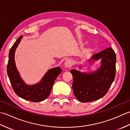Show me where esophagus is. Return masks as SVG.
I'll return each instance as SVG.
<instances>
[{"instance_id":"34e87169","label":"esophagus","mask_w":130,"mask_h":130,"mask_svg":"<svg viewBox=\"0 0 130 130\" xmlns=\"http://www.w3.org/2000/svg\"><path fill=\"white\" fill-rule=\"evenodd\" d=\"M73 61L71 59H68L66 60V61L64 63V65L66 68H69L71 67H72L73 65Z\"/></svg>"}]
</instances>
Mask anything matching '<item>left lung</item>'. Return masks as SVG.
<instances>
[{
  "instance_id": "1",
  "label": "left lung",
  "mask_w": 130,
  "mask_h": 130,
  "mask_svg": "<svg viewBox=\"0 0 130 130\" xmlns=\"http://www.w3.org/2000/svg\"><path fill=\"white\" fill-rule=\"evenodd\" d=\"M101 60L98 69L92 72H81L75 69L70 70L73 76V89L78 101L83 103L98 100L106 94L116 75V54L111 47L107 48L93 55L88 61L92 65L94 61ZM81 66L79 68L82 69Z\"/></svg>"
}]
</instances>
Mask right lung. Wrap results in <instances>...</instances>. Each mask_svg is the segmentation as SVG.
I'll return each instance as SVG.
<instances>
[{
  "mask_svg": "<svg viewBox=\"0 0 130 130\" xmlns=\"http://www.w3.org/2000/svg\"><path fill=\"white\" fill-rule=\"evenodd\" d=\"M23 36L19 37L9 53V60L7 65V74L13 90L19 97L33 102L43 101L50 94L53 84L58 75L62 72L60 67L52 68L44 75L38 83L28 85L21 77L15 62V50L20 43Z\"/></svg>",
  "mask_w": 130,
  "mask_h": 130,
  "instance_id": "obj_1",
  "label": "right lung"
}]
</instances>
